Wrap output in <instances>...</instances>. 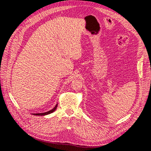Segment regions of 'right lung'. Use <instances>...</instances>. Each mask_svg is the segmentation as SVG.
I'll list each match as a JSON object with an SVG mask.
<instances>
[{
	"label": "right lung",
	"instance_id": "right-lung-1",
	"mask_svg": "<svg viewBox=\"0 0 151 151\" xmlns=\"http://www.w3.org/2000/svg\"><path fill=\"white\" fill-rule=\"evenodd\" d=\"M57 106H58V104H57L55 105V106L52 109H51V110H50L48 111H47V112H45V113H33V115H38V116H45V115H49V114L53 113V111H55V109H57Z\"/></svg>",
	"mask_w": 151,
	"mask_h": 151
}]
</instances>
